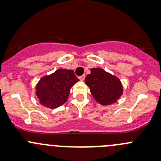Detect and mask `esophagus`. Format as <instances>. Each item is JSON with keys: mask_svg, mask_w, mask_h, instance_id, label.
Wrapping results in <instances>:
<instances>
[{"mask_svg": "<svg viewBox=\"0 0 161 161\" xmlns=\"http://www.w3.org/2000/svg\"><path fill=\"white\" fill-rule=\"evenodd\" d=\"M85 77H86V75H82L79 76V79H80L81 81H83V80H84V79H85Z\"/></svg>", "mask_w": 161, "mask_h": 161, "instance_id": "obj_1", "label": "esophagus"}]
</instances>
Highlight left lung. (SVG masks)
I'll return each mask as SVG.
<instances>
[{"label": "left lung", "instance_id": "obj_1", "mask_svg": "<svg viewBox=\"0 0 161 161\" xmlns=\"http://www.w3.org/2000/svg\"><path fill=\"white\" fill-rule=\"evenodd\" d=\"M85 82L90 87L94 99L102 105L114 103L122 94V86L119 79L99 68L91 69Z\"/></svg>", "mask_w": 161, "mask_h": 161}]
</instances>
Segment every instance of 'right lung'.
I'll return each instance as SVG.
<instances>
[{"label": "right lung", "instance_id": "add662e5", "mask_svg": "<svg viewBox=\"0 0 161 161\" xmlns=\"http://www.w3.org/2000/svg\"><path fill=\"white\" fill-rule=\"evenodd\" d=\"M79 80L72 70L58 69L40 79L36 87V94L42 105L48 108H58L65 103L71 87Z\"/></svg>", "mask_w": 161, "mask_h": 161}]
</instances>
